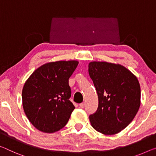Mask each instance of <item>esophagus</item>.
I'll return each instance as SVG.
<instances>
[{
	"label": "esophagus",
	"mask_w": 156,
	"mask_h": 156,
	"mask_svg": "<svg viewBox=\"0 0 156 156\" xmlns=\"http://www.w3.org/2000/svg\"><path fill=\"white\" fill-rule=\"evenodd\" d=\"M85 103L84 102V103H81L80 104V107L81 108H85Z\"/></svg>",
	"instance_id": "esophagus-1"
}]
</instances>
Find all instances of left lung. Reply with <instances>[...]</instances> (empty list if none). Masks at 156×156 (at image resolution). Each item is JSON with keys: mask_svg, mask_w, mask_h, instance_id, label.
<instances>
[{"mask_svg": "<svg viewBox=\"0 0 156 156\" xmlns=\"http://www.w3.org/2000/svg\"><path fill=\"white\" fill-rule=\"evenodd\" d=\"M88 66L98 97V109L90 116L91 126L103 135L117 134L129 125L139 110V81L119 64L94 61Z\"/></svg>", "mask_w": 156, "mask_h": 156, "instance_id": "8db88e82", "label": "left lung"}]
</instances>
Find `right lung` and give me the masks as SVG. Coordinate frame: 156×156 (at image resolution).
I'll return each instance as SVG.
<instances>
[{"mask_svg":"<svg viewBox=\"0 0 156 156\" xmlns=\"http://www.w3.org/2000/svg\"><path fill=\"white\" fill-rule=\"evenodd\" d=\"M78 65L77 60L51 62L30 76L22 90L26 117L37 129L55 133L65 126L74 110L69 101V78Z\"/></svg>","mask_w":156,"mask_h":156,"instance_id":"obj_1","label":"right lung"}]
</instances>
